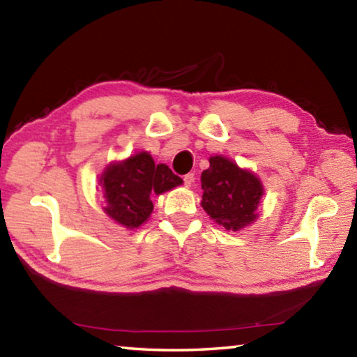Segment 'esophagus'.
<instances>
[{"label":"esophagus","mask_w":357,"mask_h":357,"mask_svg":"<svg viewBox=\"0 0 357 357\" xmlns=\"http://www.w3.org/2000/svg\"><path fill=\"white\" fill-rule=\"evenodd\" d=\"M183 181H184V185H185V187H190V185L193 184V181H195V174H193V173H187V174H184Z\"/></svg>","instance_id":"34e87169"}]
</instances>
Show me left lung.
<instances>
[{"mask_svg": "<svg viewBox=\"0 0 357 357\" xmlns=\"http://www.w3.org/2000/svg\"><path fill=\"white\" fill-rule=\"evenodd\" d=\"M202 189L203 209L225 229L238 231L258 217L261 183L227 157H211L209 168L202 173Z\"/></svg>", "mask_w": 357, "mask_h": 357, "instance_id": "1", "label": "left lung"}]
</instances>
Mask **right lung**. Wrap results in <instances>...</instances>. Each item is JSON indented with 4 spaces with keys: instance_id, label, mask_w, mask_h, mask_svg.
<instances>
[{
    "instance_id": "obj_1",
    "label": "right lung",
    "mask_w": 357,
    "mask_h": 357,
    "mask_svg": "<svg viewBox=\"0 0 357 357\" xmlns=\"http://www.w3.org/2000/svg\"><path fill=\"white\" fill-rule=\"evenodd\" d=\"M181 183L183 179L167 165H155L148 153L135 154L121 164L107 167L102 174L105 213L121 225L137 228L153 213L151 195H160Z\"/></svg>"
}]
</instances>
